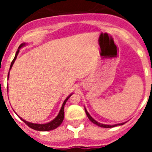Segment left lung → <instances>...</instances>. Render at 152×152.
<instances>
[{"instance_id":"left-lung-1","label":"left lung","mask_w":152,"mask_h":152,"mask_svg":"<svg viewBox=\"0 0 152 152\" xmlns=\"http://www.w3.org/2000/svg\"><path fill=\"white\" fill-rule=\"evenodd\" d=\"M84 110H85V113H86V114H87V116H88V119H89L90 120H91V121L93 123H94V124L97 125V126H100V127H103V128H112V127H115V126H119V125H120V126H121V125H123V124H124V123H121V124L113 125V126H110V125L100 124V123H97V122H96V120H94V119H93L92 117H91V115H90V114L88 113V111H87V110H86V109H84Z\"/></svg>"}]
</instances>
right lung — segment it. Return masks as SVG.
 Instances as JSON below:
<instances>
[{
    "mask_svg": "<svg viewBox=\"0 0 152 152\" xmlns=\"http://www.w3.org/2000/svg\"><path fill=\"white\" fill-rule=\"evenodd\" d=\"M24 45H25V43H22L20 45V46H19L18 50H17V52H16L15 57H14L13 60L12 61L11 64H10V68H12V66H13V63H14V61H15L16 58H17V55H18V52H19V49H20L21 47L23 46ZM7 77H9V74H8V75H7ZM71 96H72V94L69 95V96H68V97L65 99V100H64V103H63L62 107H61V110H60L59 113H58V115L57 116V117H56L55 119H53V120H52V122H50V123H45V124H36V123H29V122H27V121H26V120L23 119L22 118H20H20L23 121L26 123V124L29 127H30L31 129H34V130H37V131H49V130L55 129L57 128L58 126H59L61 124V123L63 122V119H64V105H65V103H66L67 100H68V98H69Z\"/></svg>",
    "mask_w": 152,
    "mask_h": 152,
    "instance_id": "1",
    "label": "right lung"
}]
</instances>
